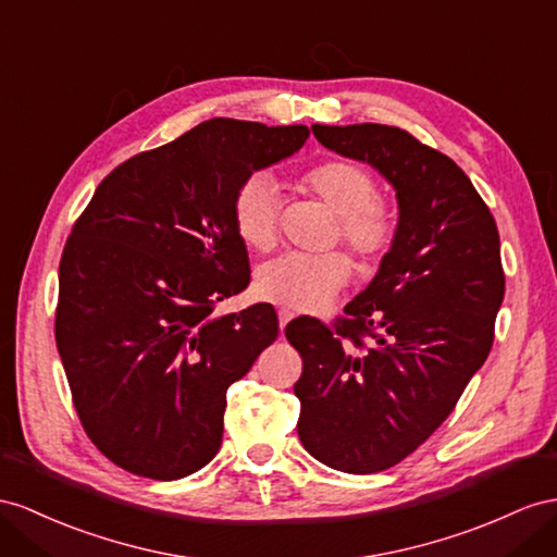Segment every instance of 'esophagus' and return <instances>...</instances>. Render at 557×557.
<instances>
[{
    "label": "esophagus",
    "mask_w": 557,
    "mask_h": 557,
    "mask_svg": "<svg viewBox=\"0 0 557 557\" xmlns=\"http://www.w3.org/2000/svg\"><path fill=\"white\" fill-rule=\"evenodd\" d=\"M277 318H280V332H282L284 326L289 324V320L294 318V312H292V310H280V312H277Z\"/></svg>",
    "instance_id": "34e87169"
}]
</instances>
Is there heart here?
Here are the masks:
<instances>
[{"label":"heart","mask_w":557,"mask_h":557,"mask_svg":"<svg viewBox=\"0 0 557 557\" xmlns=\"http://www.w3.org/2000/svg\"><path fill=\"white\" fill-rule=\"evenodd\" d=\"M338 216V237L362 265L381 261L397 237V211L379 197V181L364 164L324 160L301 176ZM233 225L247 247L268 251L277 242L280 193L268 174H249L233 195ZM350 280L344 253H282L261 265L256 292L270 304L292 310H322Z\"/></svg>","instance_id":"1"}]
</instances>
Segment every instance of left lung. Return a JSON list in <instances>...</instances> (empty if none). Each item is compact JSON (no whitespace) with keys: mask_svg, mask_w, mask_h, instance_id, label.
Returning <instances> with one entry per match:
<instances>
[{"mask_svg":"<svg viewBox=\"0 0 557 557\" xmlns=\"http://www.w3.org/2000/svg\"><path fill=\"white\" fill-rule=\"evenodd\" d=\"M344 157L379 169L400 221L372 284L332 324L298 318V437L324 466L367 475L414 451L487 360L506 292L490 207L447 154L400 126L312 124Z\"/></svg>","mask_w":557,"mask_h":557,"instance_id":"8db88e82","label":"left lung"}]
</instances>
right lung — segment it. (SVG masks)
Returning a JSON list of instances; mask_svg holds the SVG:
<instances>
[{
    "instance_id": "add662e5",
    "label": "right lung",
    "mask_w": 557,
    "mask_h": 557,
    "mask_svg": "<svg viewBox=\"0 0 557 557\" xmlns=\"http://www.w3.org/2000/svg\"><path fill=\"white\" fill-rule=\"evenodd\" d=\"M308 136L304 124L207 120L112 169L75 221L55 346L84 431L115 466L178 480L216 456L227 386L280 334L270 304L213 315L251 280L233 195Z\"/></svg>"
}]
</instances>
